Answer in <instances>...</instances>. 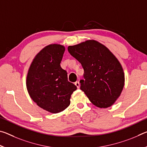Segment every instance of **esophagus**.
Segmentation results:
<instances>
[{
  "label": "esophagus",
  "mask_w": 147,
  "mask_h": 147,
  "mask_svg": "<svg viewBox=\"0 0 147 147\" xmlns=\"http://www.w3.org/2000/svg\"><path fill=\"white\" fill-rule=\"evenodd\" d=\"M75 84L76 86L77 87V88H78V89H79L80 87V84L79 82H76L75 84Z\"/></svg>",
  "instance_id": "1"
}]
</instances>
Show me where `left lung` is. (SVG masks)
Returning a JSON list of instances; mask_svg holds the SVG:
<instances>
[{
  "mask_svg": "<svg viewBox=\"0 0 147 147\" xmlns=\"http://www.w3.org/2000/svg\"><path fill=\"white\" fill-rule=\"evenodd\" d=\"M68 51L84 70L80 89L94 106L110 107L123 91L124 74L117 58L104 45L88 40L68 47Z\"/></svg>",
  "mask_w": 147,
  "mask_h": 147,
  "instance_id": "1",
  "label": "left lung"
}]
</instances>
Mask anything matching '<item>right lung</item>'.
I'll list each match as a JSON object with an SVG mask.
<instances>
[{
  "label": "right lung",
  "mask_w": 147,
  "mask_h": 147,
  "mask_svg": "<svg viewBox=\"0 0 147 147\" xmlns=\"http://www.w3.org/2000/svg\"><path fill=\"white\" fill-rule=\"evenodd\" d=\"M65 47L51 44L35 56L26 76V88L37 105L52 113L63 111L70 105L71 96L77 89L67 80L60 63Z\"/></svg>",
  "instance_id": "add662e5"
}]
</instances>
